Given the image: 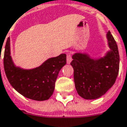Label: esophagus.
Returning a JSON list of instances; mask_svg holds the SVG:
<instances>
[{
    "instance_id": "obj_1",
    "label": "esophagus",
    "mask_w": 127,
    "mask_h": 127,
    "mask_svg": "<svg viewBox=\"0 0 127 127\" xmlns=\"http://www.w3.org/2000/svg\"><path fill=\"white\" fill-rule=\"evenodd\" d=\"M72 61V58H71V56L69 54H67V64H69Z\"/></svg>"
}]
</instances>
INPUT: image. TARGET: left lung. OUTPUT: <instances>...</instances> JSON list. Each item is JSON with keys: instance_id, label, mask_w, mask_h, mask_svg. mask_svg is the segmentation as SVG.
Instances as JSON below:
<instances>
[{"instance_id": "left-lung-1", "label": "left lung", "mask_w": 127, "mask_h": 127, "mask_svg": "<svg viewBox=\"0 0 127 127\" xmlns=\"http://www.w3.org/2000/svg\"><path fill=\"white\" fill-rule=\"evenodd\" d=\"M109 51L98 59L85 53H75L71 65L73 68L75 89L85 99L103 96L114 85L119 69V54L115 40L110 31L107 33Z\"/></svg>"}]
</instances>
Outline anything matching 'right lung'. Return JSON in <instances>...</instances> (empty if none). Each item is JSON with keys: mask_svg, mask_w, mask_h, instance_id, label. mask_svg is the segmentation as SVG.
Segmentation results:
<instances>
[{"mask_svg": "<svg viewBox=\"0 0 127 127\" xmlns=\"http://www.w3.org/2000/svg\"><path fill=\"white\" fill-rule=\"evenodd\" d=\"M66 64V54H62L45 61L36 68L16 67L10 56V40L8 38L4 55V67L8 80L14 89L26 98L45 101L54 91L60 71Z\"/></svg>", "mask_w": 127, "mask_h": 127, "instance_id": "1", "label": "right lung"}]
</instances>
